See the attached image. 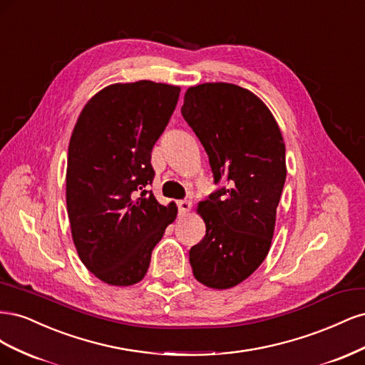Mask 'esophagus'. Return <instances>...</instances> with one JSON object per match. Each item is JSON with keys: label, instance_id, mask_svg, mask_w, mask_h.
Here are the masks:
<instances>
[{"label": "esophagus", "instance_id": "1", "mask_svg": "<svg viewBox=\"0 0 365 365\" xmlns=\"http://www.w3.org/2000/svg\"><path fill=\"white\" fill-rule=\"evenodd\" d=\"M176 205H178V210L181 213H187L192 207V202L187 201V200H180L178 202H176Z\"/></svg>", "mask_w": 365, "mask_h": 365}]
</instances>
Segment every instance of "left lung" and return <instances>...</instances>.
<instances>
[{
	"mask_svg": "<svg viewBox=\"0 0 365 365\" xmlns=\"http://www.w3.org/2000/svg\"><path fill=\"white\" fill-rule=\"evenodd\" d=\"M181 114L207 152L215 184L225 182L200 204L205 236L189 252L193 275L228 289L269 251L286 180L283 137L267 105L233 83L189 88Z\"/></svg>",
	"mask_w": 365,
	"mask_h": 365,
	"instance_id": "obj_1",
	"label": "left lung"
}]
</instances>
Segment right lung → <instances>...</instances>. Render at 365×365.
Instances as JSON below:
<instances>
[{"label": "right lung", "mask_w": 365, "mask_h": 365, "mask_svg": "<svg viewBox=\"0 0 365 365\" xmlns=\"http://www.w3.org/2000/svg\"><path fill=\"white\" fill-rule=\"evenodd\" d=\"M180 88L115 83L85 105L68 146L67 210L74 245L97 279L129 286L145 277L152 251L176 217L152 190V148L168 126Z\"/></svg>", "instance_id": "1"}]
</instances>
